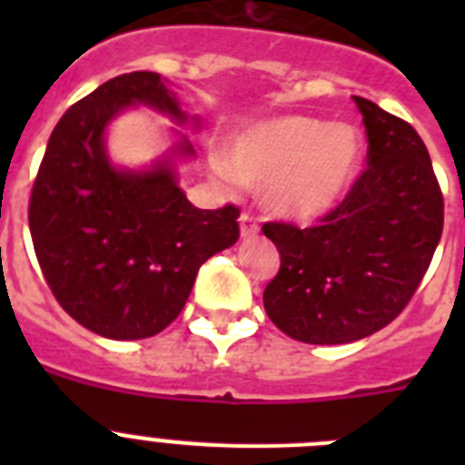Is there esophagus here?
Wrapping results in <instances>:
<instances>
[{
	"label": "esophagus",
	"instance_id": "esophagus-1",
	"mask_svg": "<svg viewBox=\"0 0 465 465\" xmlns=\"http://www.w3.org/2000/svg\"><path fill=\"white\" fill-rule=\"evenodd\" d=\"M240 235L242 240H252V237L258 235V223L253 216L249 213H242L240 216Z\"/></svg>",
	"mask_w": 465,
	"mask_h": 465
}]
</instances>
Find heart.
Listing matches in <instances>:
<instances>
[{
	"label": "heart",
	"mask_w": 465,
	"mask_h": 465,
	"mask_svg": "<svg viewBox=\"0 0 465 465\" xmlns=\"http://www.w3.org/2000/svg\"><path fill=\"white\" fill-rule=\"evenodd\" d=\"M363 142L351 125L310 116H279L244 127L225 149L219 174L261 183V203L289 221L319 219L351 191Z\"/></svg>",
	"instance_id": "obj_1"
}]
</instances>
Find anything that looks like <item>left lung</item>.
I'll return each instance as SVG.
<instances>
[{
	"instance_id": "8db88e82",
	"label": "left lung",
	"mask_w": 465,
	"mask_h": 465,
	"mask_svg": "<svg viewBox=\"0 0 465 465\" xmlns=\"http://www.w3.org/2000/svg\"><path fill=\"white\" fill-rule=\"evenodd\" d=\"M354 102L368 134V170L319 225H262L282 258L262 305L298 342H356L391 323L442 235V193L417 130L375 102Z\"/></svg>"
}]
</instances>
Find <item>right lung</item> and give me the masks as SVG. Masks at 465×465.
I'll return each instance as SVG.
<instances>
[{
  "instance_id": "right-lung-1",
  "label": "right lung",
  "mask_w": 465,
  "mask_h": 465,
  "mask_svg": "<svg viewBox=\"0 0 465 465\" xmlns=\"http://www.w3.org/2000/svg\"><path fill=\"white\" fill-rule=\"evenodd\" d=\"M139 104L200 127L160 74H121L60 118L30 197L32 242L53 295L109 340L165 331L200 265L240 237V209H197L179 188L176 163L195 155L186 134L143 170L111 163L106 127Z\"/></svg>"
}]
</instances>
